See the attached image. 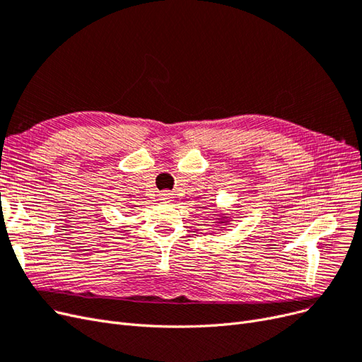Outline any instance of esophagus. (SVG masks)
I'll list each match as a JSON object with an SVG mask.
<instances>
[{
	"instance_id": "34e87169",
	"label": "esophagus",
	"mask_w": 362,
	"mask_h": 362,
	"mask_svg": "<svg viewBox=\"0 0 362 362\" xmlns=\"http://www.w3.org/2000/svg\"><path fill=\"white\" fill-rule=\"evenodd\" d=\"M173 198H174L173 194L168 192V191L160 192V200H162V202H167V203H168V202H173Z\"/></svg>"
}]
</instances>
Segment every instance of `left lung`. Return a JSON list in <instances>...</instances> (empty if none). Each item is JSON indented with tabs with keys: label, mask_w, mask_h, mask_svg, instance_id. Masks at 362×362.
Instances as JSON below:
<instances>
[{
	"label": "left lung",
	"mask_w": 362,
	"mask_h": 362,
	"mask_svg": "<svg viewBox=\"0 0 362 362\" xmlns=\"http://www.w3.org/2000/svg\"><path fill=\"white\" fill-rule=\"evenodd\" d=\"M228 216H223V215H221V218H216V221H218V223H221V224H227L228 223Z\"/></svg>",
	"instance_id": "8db88e82"
}]
</instances>
